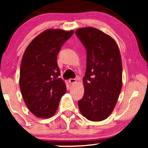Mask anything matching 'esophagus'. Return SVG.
I'll return each mask as SVG.
<instances>
[{"mask_svg": "<svg viewBox=\"0 0 148 148\" xmlns=\"http://www.w3.org/2000/svg\"><path fill=\"white\" fill-rule=\"evenodd\" d=\"M69 82L71 84H75L76 83V79H73V78H71L69 79Z\"/></svg>", "mask_w": 148, "mask_h": 148, "instance_id": "obj_1", "label": "esophagus"}]
</instances>
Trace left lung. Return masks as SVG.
Wrapping results in <instances>:
<instances>
[{"label":"left lung","mask_w":148,"mask_h":148,"mask_svg":"<svg viewBox=\"0 0 148 148\" xmlns=\"http://www.w3.org/2000/svg\"><path fill=\"white\" fill-rule=\"evenodd\" d=\"M76 34L87 50L84 95L78 107L86 119L101 121L113 112L121 90L120 51L111 36L94 27L77 29Z\"/></svg>","instance_id":"1"}]
</instances>
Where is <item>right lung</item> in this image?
<instances>
[{"label": "right lung", "mask_w": 148, "mask_h": 148, "mask_svg": "<svg viewBox=\"0 0 148 148\" xmlns=\"http://www.w3.org/2000/svg\"><path fill=\"white\" fill-rule=\"evenodd\" d=\"M72 30L47 29L32 40L21 60L19 87L29 111L39 118H49L58 109L66 91L57 58Z\"/></svg>", "instance_id": "obj_1"}]
</instances>
